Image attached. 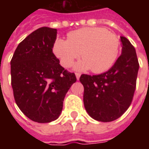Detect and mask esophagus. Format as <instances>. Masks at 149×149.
<instances>
[{
  "label": "esophagus",
  "instance_id": "esophagus-1",
  "mask_svg": "<svg viewBox=\"0 0 149 149\" xmlns=\"http://www.w3.org/2000/svg\"><path fill=\"white\" fill-rule=\"evenodd\" d=\"M75 74H76L77 79V80H79V78H80V77H81V73H80V72H76Z\"/></svg>",
  "mask_w": 149,
  "mask_h": 149
}]
</instances>
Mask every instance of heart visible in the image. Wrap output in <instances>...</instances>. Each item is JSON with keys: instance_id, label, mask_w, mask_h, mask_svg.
Listing matches in <instances>:
<instances>
[{"instance_id": "obj_1", "label": "heart", "mask_w": 149, "mask_h": 149, "mask_svg": "<svg viewBox=\"0 0 149 149\" xmlns=\"http://www.w3.org/2000/svg\"><path fill=\"white\" fill-rule=\"evenodd\" d=\"M120 52V40L116 34L100 27L83 28L70 32L68 40L57 39L53 52L65 68L72 66L81 52L84 59L76 65L77 70L90 69L102 73L114 65Z\"/></svg>"}]
</instances>
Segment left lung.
<instances>
[{"label": "left lung", "instance_id": "8db88e82", "mask_svg": "<svg viewBox=\"0 0 149 149\" xmlns=\"http://www.w3.org/2000/svg\"><path fill=\"white\" fill-rule=\"evenodd\" d=\"M122 53L114 65L99 75L82 74L84 108L92 118L110 122L120 117L130 106L134 96L139 62L135 48L121 37Z\"/></svg>", "mask_w": 149, "mask_h": 149}]
</instances>
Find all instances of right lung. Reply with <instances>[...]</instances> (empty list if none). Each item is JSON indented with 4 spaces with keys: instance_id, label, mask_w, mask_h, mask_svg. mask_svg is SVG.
Listing matches in <instances>:
<instances>
[{
    "instance_id": "add662e5",
    "label": "right lung",
    "mask_w": 149,
    "mask_h": 149,
    "mask_svg": "<svg viewBox=\"0 0 149 149\" xmlns=\"http://www.w3.org/2000/svg\"><path fill=\"white\" fill-rule=\"evenodd\" d=\"M56 39V29L40 28L18 45L10 62L16 104L38 123L58 118L65 95L77 81L74 72L61 66L52 52Z\"/></svg>"
}]
</instances>
